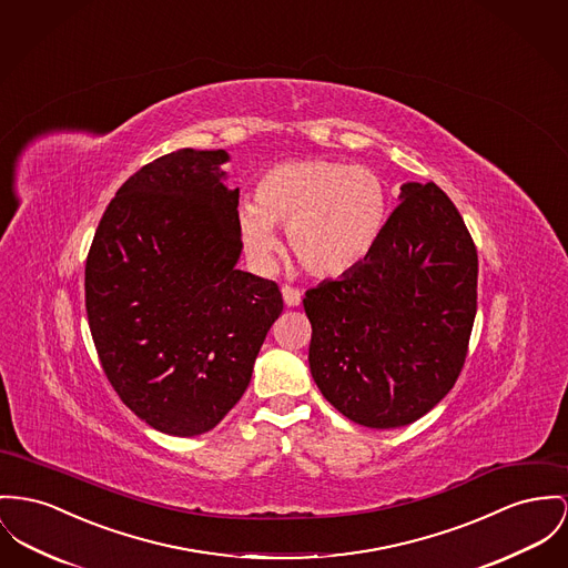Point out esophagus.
<instances>
[{
  "label": "esophagus",
  "mask_w": 568,
  "mask_h": 568,
  "mask_svg": "<svg viewBox=\"0 0 568 568\" xmlns=\"http://www.w3.org/2000/svg\"><path fill=\"white\" fill-rule=\"evenodd\" d=\"M282 297H284L286 307H297L302 303V293L297 288H293V286H284L282 288Z\"/></svg>",
  "instance_id": "esophagus-1"
}]
</instances>
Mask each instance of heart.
Listing matches in <instances>:
<instances>
[{
    "label": "heart",
    "mask_w": 568,
    "mask_h": 568,
    "mask_svg": "<svg viewBox=\"0 0 568 568\" xmlns=\"http://www.w3.org/2000/svg\"><path fill=\"white\" fill-rule=\"evenodd\" d=\"M389 193L375 170L336 159H297L268 168L256 200L236 211L247 256L263 268L280 250L275 226H286L291 254L312 275L341 277L362 265L387 222Z\"/></svg>",
    "instance_id": "heart-1"
}]
</instances>
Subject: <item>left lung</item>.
<instances>
[{"mask_svg": "<svg viewBox=\"0 0 568 568\" xmlns=\"http://www.w3.org/2000/svg\"><path fill=\"white\" fill-rule=\"evenodd\" d=\"M373 254L303 297L310 373L342 416L398 428L428 414L465 364L478 254L453 200L405 183Z\"/></svg>", "mask_w": 568, "mask_h": 568, "instance_id": "left-lung-1", "label": "left lung"}]
</instances>
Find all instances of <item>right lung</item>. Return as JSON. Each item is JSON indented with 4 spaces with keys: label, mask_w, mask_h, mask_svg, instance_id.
<instances>
[{
    "label": "right lung",
    "mask_w": 568,
    "mask_h": 568,
    "mask_svg": "<svg viewBox=\"0 0 568 568\" xmlns=\"http://www.w3.org/2000/svg\"><path fill=\"white\" fill-rule=\"evenodd\" d=\"M226 151L163 154L110 202L85 261V310L120 400L174 437L215 428L282 314L275 282L236 268Z\"/></svg>",
    "instance_id": "obj_1"
}]
</instances>
